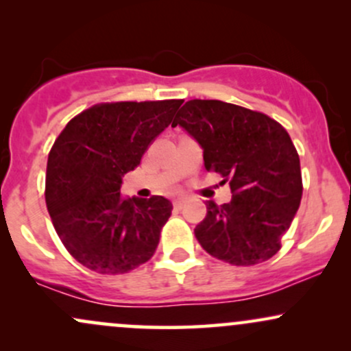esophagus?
Listing matches in <instances>:
<instances>
[{
	"instance_id": "1",
	"label": "esophagus",
	"mask_w": 351,
	"mask_h": 351,
	"mask_svg": "<svg viewBox=\"0 0 351 351\" xmlns=\"http://www.w3.org/2000/svg\"><path fill=\"white\" fill-rule=\"evenodd\" d=\"M184 201H186V198H176L175 201H173V206L175 208H181L184 204Z\"/></svg>"
}]
</instances>
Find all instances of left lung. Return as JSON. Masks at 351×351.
Here are the masks:
<instances>
[{"label": "left lung", "instance_id": "8db88e82", "mask_svg": "<svg viewBox=\"0 0 351 351\" xmlns=\"http://www.w3.org/2000/svg\"><path fill=\"white\" fill-rule=\"evenodd\" d=\"M203 148L204 168L223 176L232 198L206 204L195 236L208 254L232 265L271 259L302 199L299 153L287 130L263 112L221 100H188L171 127Z\"/></svg>", "mask_w": 351, "mask_h": 351}]
</instances>
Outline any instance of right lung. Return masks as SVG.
<instances>
[{"label": "right lung", "instance_id": "1", "mask_svg": "<svg viewBox=\"0 0 351 351\" xmlns=\"http://www.w3.org/2000/svg\"><path fill=\"white\" fill-rule=\"evenodd\" d=\"M181 104H97L75 115L52 145L47 211L64 247L90 271L130 272L155 254L171 203L163 196L123 198L120 184Z\"/></svg>", "mask_w": 351, "mask_h": 351}]
</instances>
